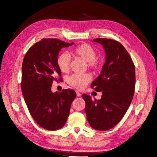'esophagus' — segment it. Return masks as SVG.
I'll return each instance as SVG.
<instances>
[{"label": "esophagus", "instance_id": "34e87169", "mask_svg": "<svg viewBox=\"0 0 157 157\" xmlns=\"http://www.w3.org/2000/svg\"><path fill=\"white\" fill-rule=\"evenodd\" d=\"M77 92V96H78V97H80V96H81V94H80V92Z\"/></svg>", "mask_w": 157, "mask_h": 157}]
</instances>
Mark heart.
<instances>
[{
  "label": "heart",
  "instance_id": "1",
  "mask_svg": "<svg viewBox=\"0 0 157 157\" xmlns=\"http://www.w3.org/2000/svg\"><path fill=\"white\" fill-rule=\"evenodd\" d=\"M72 53L86 61L90 69L97 71L101 67V61L96 58V52L92 46L88 44H82L72 50ZM71 58L68 54L63 52L57 58L56 63L61 72L66 73L69 69ZM91 80L88 74H74L69 78L68 82L71 86L77 89L82 90L86 86Z\"/></svg>",
  "mask_w": 157,
  "mask_h": 157
}]
</instances>
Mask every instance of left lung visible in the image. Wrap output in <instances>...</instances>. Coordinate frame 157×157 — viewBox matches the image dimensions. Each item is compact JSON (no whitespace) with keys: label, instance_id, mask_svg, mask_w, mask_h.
Listing matches in <instances>:
<instances>
[{"label":"left lung","instance_id":"8db88e82","mask_svg":"<svg viewBox=\"0 0 157 157\" xmlns=\"http://www.w3.org/2000/svg\"><path fill=\"white\" fill-rule=\"evenodd\" d=\"M94 42L101 44L105 52V62L101 74L91 84L96 92H101L100 99L82 97L86 103L85 112L94 129H111L124 116L132 101L136 84L135 66L130 56L120 42L98 38Z\"/></svg>","mask_w":157,"mask_h":157}]
</instances>
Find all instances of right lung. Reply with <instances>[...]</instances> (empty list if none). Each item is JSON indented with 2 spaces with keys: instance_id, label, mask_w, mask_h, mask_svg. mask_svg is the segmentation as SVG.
Returning a JSON list of instances; mask_svg holds the SVG:
<instances>
[{
  "instance_id": "1",
  "label": "right lung",
  "mask_w": 157,
  "mask_h": 157,
  "mask_svg": "<svg viewBox=\"0 0 157 157\" xmlns=\"http://www.w3.org/2000/svg\"><path fill=\"white\" fill-rule=\"evenodd\" d=\"M57 39H43L28 50L22 63L21 88L31 117L46 130L63 128L69 115L76 92L72 89L53 93L54 80L61 82L56 63L62 48L73 45Z\"/></svg>"
}]
</instances>
